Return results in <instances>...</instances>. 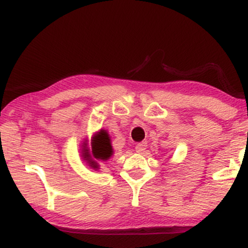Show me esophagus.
<instances>
[{
	"label": "esophagus",
	"mask_w": 248,
	"mask_h": 248,
	"mask_svg": "<svg viewBox=\"0 0 248 248\" xmlns=\"http://www.w3.org/2000/svg\"><path fill=\"white\" fill-rule=\"evenodd\" d=\"M147 149V142H140V143H138L135 146V150H136V153H143L144 150Z\"/></svg>",
	"instance_id": "1"
}]
</instances>
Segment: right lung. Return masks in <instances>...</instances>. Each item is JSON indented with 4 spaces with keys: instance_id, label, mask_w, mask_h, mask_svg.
<instances>
[{
    "instance_id": "add662e5",
    "label": "right lung",
    "mask_w": 248,
    "mask_h": 248,
    "mask_svg": "<svg viewBox=\"0 0 248 248\" xmlns=\"http://www.w3.org/2000/svg\"><path fill=\"white\" fill-rule=\"evenodd\" d=\"M113 155V148L110 144V138L106 130L101 129L93 136L92 139V149L87 147L82 150V157L93 169H99L96 161H107Z\"/></svg>"
}]
</instances>
